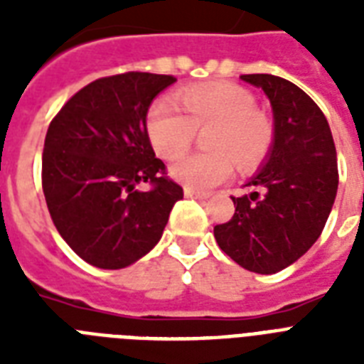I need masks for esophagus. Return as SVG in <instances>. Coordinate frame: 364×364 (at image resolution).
Returning a JSON list of instances; mask_svg holds the SVG:
<instances>
[{
	"label": "esophagus",
	"instance_id": "34e87169",
	"mask_svg": "<svg viewBox=\"0 0 364 364\" xmlns=\"http://www.w3.org/2000/svg\"><path fill=\"white\" fill-rule=\"evenodd\" d=\"M185 196L187 198H196V200H205L210 194L208 193H198V191H193V188L185 187Z\"/></svg>",
	"mask_w": 364,
	"mask_h": 364
}]
</instances>
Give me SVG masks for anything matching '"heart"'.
I'll return each instance as SVG.
<instances>
[{"instance_id":"obj_1","label":"heart","mask_w":364,"mask_h":364,"mask_svg":"<svg viewBox=\"0 0 364 364\" xmlns=\"http://www.w3.org/2000/svg\"><path fill=\"white\" fill-rule=\"evenodd\" d=\"M185 115L168 100H160L147 117V134L154 151L176 159L194 141L196 132L210 128V153L188 154L171 164V176L187 188L205 193L230 179L234 162L240 170L257 168L268 156L276 130L270 117L255 107L249 90L234 82H208L177 94Z\"/></svg>"}]
</instances>
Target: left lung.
<instances>
[{"mask_svg": "<svg viewBox=\"0 0 364 364\" xmlns=\"http://www.w3.org/2000/svg\"><path fill=\"white\" fill-rule=\"evenodd\" d=\"M262 88L274 111V145L262 170L245 183L232 219L213 228L219 247L242 268L276 274L321 236L338 188L333 134L308 94L282 77L242 75Z\"/></svg>", "mask_w": 364, "mask_h": 364, "instance_id": "left-lung-1", "label": "left lung"}]
</instances>
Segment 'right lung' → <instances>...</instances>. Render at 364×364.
<instances>
[{"instance_id":"1","label":"right lung","mask_w":364,"mask_h":364,"mask_svg":"<svg viewBox=\"0 0 364 364\" xmlns=\"http://www.w3.org/2000/svg\"><path fill=\"white\" fill-rule=\"evenodd\" d=\"M177 79L143 71L96 79L56 113L43 149L48 213L65 243L88 264L119 270L159 243L183 198L147 134V111ZM139 182L151 188L143 193Z\"/></svg>"}]
</instances>
